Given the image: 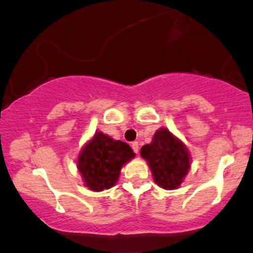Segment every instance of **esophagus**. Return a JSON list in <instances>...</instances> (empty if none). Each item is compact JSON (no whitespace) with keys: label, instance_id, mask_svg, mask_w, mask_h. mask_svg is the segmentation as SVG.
I'll list each match as a JSON object with an SVG mask.
<instances>
[{"label":"esophagus","instance_id":"esophagus-1","mask_svg":"<svg viewBox=\"0 0 253 253\" xmlns=\"http://www.w3.org/2000/svg\"><path fill=\"white\" fill-rule=\"evenodd\" d=\"M130 146H132V149H133V151H134L135 153L139 152V144H138V141H133V143L130 144Z\"/></svg>","mask_w":253,"mask_h":253}]
</instances>
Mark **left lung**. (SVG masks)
Masks as SVG:
<instances>
[{
  "instance_id": "1",
  "label": "left lung",
  "mask_w": 253,
  "mask_h": 253,
  "mask_svg": "<svg viewBox=\"0 0 253 253\" xmlns=\"http://www.w3.org/2000/svg\"><path fill=\"white\" fill-rule=\"evenodd\" d=\"M140 156L149 164L156 184L163 189H177L190 170L189 150L165 127L157 129L152 141L141 147Z\"/></svg>"
}]
</instances>
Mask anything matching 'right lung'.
<instances>
[{"label":"right lung","mask_w":253,"mask_h":253,"mask_svg":"<svg viewBox=\"0 0 253 253\" xmlns=\"http://www.w3.org/2000/svg\"><path fill=\"white\" fill-rule=\"evenodd\" d=\"M134 157L128 144L96 132L83 145L77 158V169L85 187L102 191L117 184L123 167Z\"/></svg>","instance_id":"obj_1"}]
</instances>
